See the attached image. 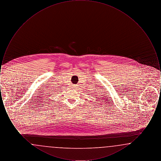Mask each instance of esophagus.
<instances>
[{
    "instance_id": "obj_1",
    "label": "esophagus",
    "mask_w": 161,
    "mask_h": 161,
    "mask_svg": "<svg viewBox=\"0 0 161 161\" xmlns=\"http://www.w3.org/2000/svg\"><path fill=\"white\" fill-rule=\"evenodd\" d=\"M77 86H78V85H77V84H75V85H74V84L73 87H74V88H77Z\"/></svg>"
}]
</instances>
